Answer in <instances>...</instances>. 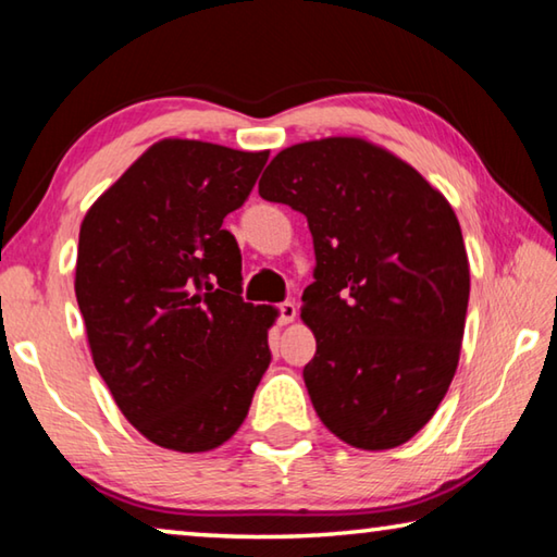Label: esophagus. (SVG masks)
Instances as JSON below:
<instances>
[{
  "label": "esophagus",
  "instance_id": "obj_1",
  "mask_svg": "<svg viewBox=\"0 0 557 557\" xmlns=\"http://www.w3.org/2000/svg\"><path fill=\"white\" fill-rule=\"evenodd\" d=\"M297 317V307L292 301H280L277 305V322L280 324H292Z\"/></svg>",
  "mask_w": 557,
  "mask_h": 557
}]
</instances>
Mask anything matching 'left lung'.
I'll list each match as a JSON object with an SVG mask.
<instances>
[{
	"mask_svg": "<svg viewBox=\"0 0 557 557\" xmlns=\"http://www.w3.org/2000/svg\"><path fill=\"white\" fill-rule=\"evenodd\" d=\"M258 191L312 231L301 319L317 338L305 385L319 420L358 449L403 445L459 363L469 260L455 211L410 164L358 137L282 149Z\"/></svg>",
	"mask_w": 557,
	"mask_h": 557,
	"instance_id": "8db88e82",
	"label": "left lung"
}]
</instances>
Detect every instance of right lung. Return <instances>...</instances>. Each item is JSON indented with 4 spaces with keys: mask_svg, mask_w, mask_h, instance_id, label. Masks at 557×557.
<instances>
[{
    "mask_svg": "<svg viewBox=\"0 0 557 557\" xmlns=\"http://www.w3.org/2000/svg\"><path fill=\"white\" fill-rule=\"evenodd\" d=\"M268 154L162 139L83 219L75 299L92 363L159 447L231 440L270 366L277 312L243 301L240 250L223 231Z\"/></svg>",
    "mask_w": 557,
    "mask_h": 557,
    "instance_id": "add662e5",
    "label": "right lung"
}]
</instances>
